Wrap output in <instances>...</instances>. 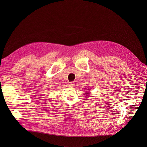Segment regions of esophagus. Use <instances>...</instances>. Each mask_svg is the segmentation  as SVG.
Segmentation results:
<instances>
[{
	"mask_svg": "<svg viewBox=\"0 0 147 147\" xmlns=\"http://www.w3.org/2000/svg\"><path fill=\"white\" fill-rule=\"evenodd\" d=\"M69 85L70 86H74L75 85V83L74 82H70L69 84Z\"/></svg>",
	"mask_w": 147,
	"mask_h": 147,
	"instance_id": "1",
	"label": "esophagus"
}]
</instances>
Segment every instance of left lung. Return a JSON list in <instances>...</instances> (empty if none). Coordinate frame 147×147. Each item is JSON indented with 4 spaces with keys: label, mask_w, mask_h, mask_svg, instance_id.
<instances>
[{
    "label": "left lung",
    "mask_w": 147,
    "mask_h": 147,
    "mask_svg": "<svg viewBox=\"0 0 147 147\" xmlns=\"http://www.w3.org/2000/svg\"><path fill=\"white\" fill-rule=\"evenodd\" d=\"M89 95V94H88V93H87V95H86V96H88Z\"/></svg>",
    "instance_id": "8db88e82"
}]
</instances>
